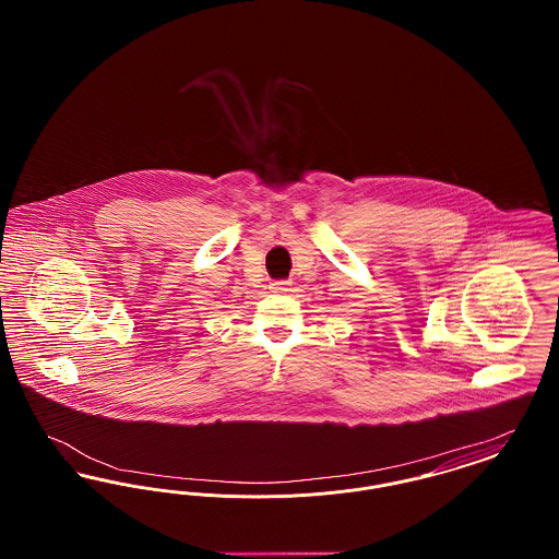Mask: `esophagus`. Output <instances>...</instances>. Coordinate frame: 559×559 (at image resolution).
Returning <instances> with one entry per match:
<instances>
[{
  "instance_id": "obj_1",
  "label": "esophagus",
  "mask_w": 559,
  "mask_h": 559,
  "mask_svg": "<svg viewBox=\"0 0 559 559\" xmlns=\"http://www.w3.org/2000/svg\"><path fill=\"white\" fill-rule=\"evenodd\" d=\"M289 287H292V283L289 281H276V283H272V292L274 293H285L289 292Z\"/></svg>"
}]
</instances>
